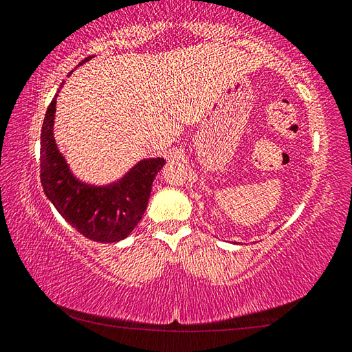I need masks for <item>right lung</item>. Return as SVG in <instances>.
<instances>
[{
	"instance_id": "1",
	"label": "right lung",
	"mask_w": 352,
	"mask_h": 352,
	"mask_svg": "<svg viewBox=\"0 0 352 352\" xmlns=\"http://www.w3.org/2000/svg\"><path fill=\"white\" fill-rule=\"evenodd\" d=\"M89 58L92 57H86L80 65ZM54 114L55 98L47 107L41 126L40 177L46 196L61 217L88 239L97 243L125 239L144 214L153 181L165 160L162 157L142 160L122 181L108 187H91L71 175L55 145Z\"/></svg>"
}]
</instances>
